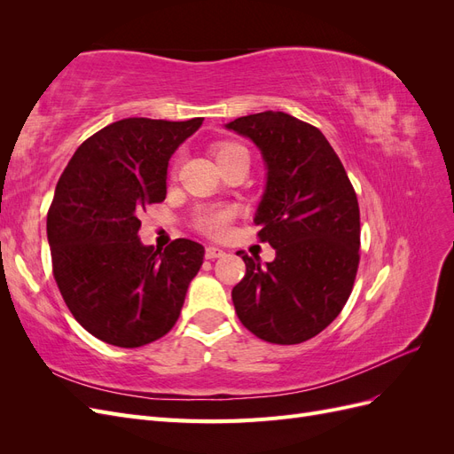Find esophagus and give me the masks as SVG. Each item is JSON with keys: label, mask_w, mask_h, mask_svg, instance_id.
Listing matches in <instances>:
<instances>
[{"label": "esophagus", "mask_w": 454, "mask_h": 454, "mask_svg": "<svg viewBox=\"0 0 454 454\" xmlns=\"http://www.w3.org/2000/svg\"><path fill=\"white\" fill-rule=\"evenodd\" d=\"M204 255H206V259H217V257L225 255V250L215 248V246H208V248H206V252H204Z\"/></svg>", "instance_id": "obj_1"}]
</instances>
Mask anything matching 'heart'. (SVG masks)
<instances>
[{
	"label": "heart",
	"instance_id": "heart-1",
	"mask_svg": "<svg viewBox=\"0 0 454 454\" xmlns=\"http://www.w3.org/2000/svg\"><path fill=\"white\" fill-rule=\"evenodd\" d=\"M212 155L217 162V167L222 168L225 162H229L237 155H248L246 149L237 142H219L212 145ZM237 217V208L229 204H212L202 206L193 215V225L197 231L204 232V235L219 239L223 237L232 219Z\"/></svg>",
	"mask_w": 454,
	"mask_h": 454
}]
</instances>
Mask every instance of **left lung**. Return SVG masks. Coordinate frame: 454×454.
<instances>
[{"instance_id": "8db88e82", "label": "left lung", "mask_w": 454, "mask_h": 454, "mask_svg": "<svg viewBox=\"0 0 454 454\" xmlns=\"http://www.w3.org/2000/svg\"><path fill=\"white\" fill-rule=\"evenodd\" d=\"M267 164V187L255 214L257 237L277 257L239 252L244 278L232 303L244 327L274 345H299L332 324L352 294L360 263V206L325 136L282 112L231 121Z\"/></svg>"}]
</instances>
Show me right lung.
<instances>
[{
	"mask_svg": "<svg viewBox=\"0 0 454 454\" xmlns=\"http://www.w3.org/2000/svg\"><path fill=\"white\" fill-rule=\"evenodd\" d=\"M202 121L112 122L77 147L57 184L47 214L54 280L74 318L107 345H149L180 318L204 248L189 239L144 246L140 214L167 199L168 160Z\"/></svg>",
	"mask_w": 454,
	"mask_h": 454,
	"instance_id": "right-lung-1",
	"label": "right lung"
}]
</instances>
